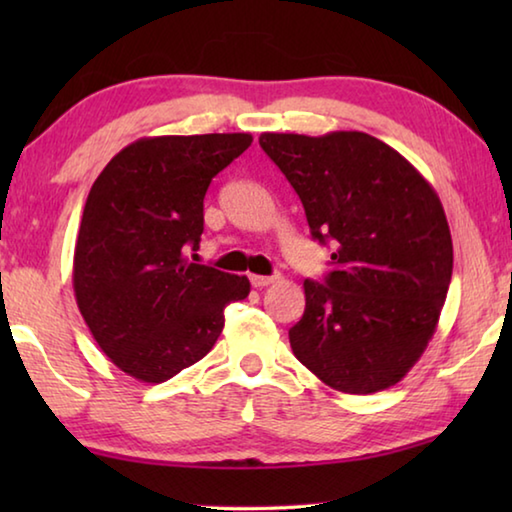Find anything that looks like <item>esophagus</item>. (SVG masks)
Wrapping results in <instances>:
<instances>
[{
  "label": "esophagus",
  "mask_w": 512,
  "mask_h": 512,
  "mask_svg": "<svg viewBox=\"0 0 512 512\" xmlns=\"http://www.w3.org/2000/svg\"><path fill=\"white\" fill-rule=\"evenodd\" d=\"M277 280H280L277 275H250V284H253L255 289H264V287H268V284H273Z\"/></svg>",
  "instance_id": "esophagus-1"
}]
</instances>
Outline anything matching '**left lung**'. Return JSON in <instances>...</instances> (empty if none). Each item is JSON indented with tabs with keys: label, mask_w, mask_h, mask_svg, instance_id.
<instances>
[{
	"label": "left lung",
	"mask_w": 512,
	"mask_h": 512,
	"mask_svg": "<svg viewBox=\"0 0 512 512\" xmlns=\"http://www.w3.org/2000/svg\"><path fill=\"white\" fill-rule=\"evenodd\" d=\"M259 146L296 189L311 237L334 246L325 280H305V314L289 329L293 354L334 391L395 386L436 332L452 282L438 194L368 133H264Z\"/></svg>",
	"instance_id": "obj_1"
}]
</instances>
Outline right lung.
I'll return each instance as SVG.
<instances>
[{
	"instance_id": "1",
	"label": "right lung",
	"mask_w": 512,
	"mask_h": 512,
	"mask_svg": "<svg viewBox=\"0 0 512 512\" xmlns=\"http://www.w3.org/2000/svg\"><path fill=\"white\" fill-rule=\"evenodd\" d=\"M248 133L142 137L99 173L74 248V293L94 341L119 370L160 384L201 361L246 275L194 264L203 198L244 153Z\"/></svg>"
}]
</instances>
